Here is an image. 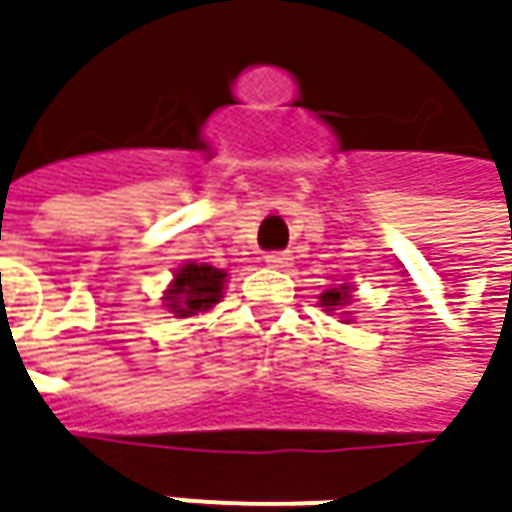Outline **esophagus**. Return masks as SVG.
<instances>
[{
	"instance_id": "34e87169",
	"label": "esophagus",
	"mask_w": 512,
	"mask_h": 512,
	"mask_svg": "<svg viewBox=\"0 0 512 512\" xmlns=\"http://www.w3.org/2000/svg\"><path fill=\"white\" fill-rule=\"evenodd\" d=\"M265 262L270 267H290V253L287 250H270L265 256Z\"/></svg>"
}]
</instances>
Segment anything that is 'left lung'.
Segmentation results:
<instances>
[{
	"instance_id": "8db88e82",
	"label": "left lung",
	"mask_w": 512,
	"mask_h": 512,
	"mask_svg": "<svg viewBox=\"0 0 512 512\" xmlns=\"http://www.w3.org/2000/svg\"><path fill=\"white\" fill-rule=\"evenodd\" d=\"M350 299V290H347V285H339L333 287V290H327L325 296H322V305L327 307V310H336L339 305H344Z\"/></svg>"
}]
</instances>
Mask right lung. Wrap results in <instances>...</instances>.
Listing matches in <instances>:
<instances>
[{"mask_svg":"<svg viewBox=\"0 0 512 512\" xmlns=\"http://www.w3.org/2000/svg\"><path fill=\"white\" fill-rule=\"evenodd\" d=\"M222 282H225V270L219 267L185 265L176 273V282L165 296L170 302L168 307L176 316H193L199 310H207L222 299Z\"/></svg>","mask_w":512,"mask_h":512,"instance_id":"1","label":"right lung"}]
</instances>
